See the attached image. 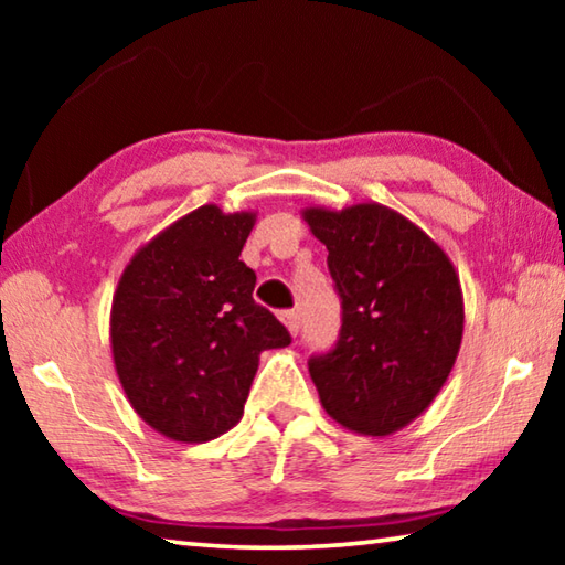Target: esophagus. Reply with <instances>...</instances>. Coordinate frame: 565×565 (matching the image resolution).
Returning a JSON list of instances; mask_svg holds the SVG:
<instances>
[{
	"mask_svg": "<svg viewBox=\"0 0 565 565\" xmlns=\"http://www.w3.org/2000/svg\"><path fill=\"white\" fill-rule=\"evenodd\" d=\"M281 321H284V327H286V331L291 333V337H296V333H299V329H301L299 313H296V311H284L281 313Z\"/></svg>",
	"mask_w": 565,
	"mask_h": 565,
	"instance_id": "1",
	"label": "esophagus"
}]
</instances>
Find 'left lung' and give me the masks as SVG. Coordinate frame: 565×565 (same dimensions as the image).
<instances>
[{
  "label": "left lung",
  "instance_id": "obj_1",
  "mask_svg": "<svg viewBox=\"0 0 565 565\" xmlns=\"http://www.w3.org/2000/svg\"><path fill=\"white\" fill-rule=\"evenodd\" d=\"M341 296L337 349L309 361L321 406L359 436H391L434 404L463 339V291L438 242L384 204L306 206Z\"/></svg>",
  "mask_w": 565,
  "mask_h": 565
}]
</instances>
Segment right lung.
<instances>
[{
    "label": "right lung",
    "mask_w": 565,
    "mask_h": 565,
    "mask_svg": "<svg viewBox=\"0 0 565 565\" xmlns=\"http://www.w3.org/2000/svg\"><path fill=\"white\" fill-rule=\"evenodd\" d=\"M256 212L204 204L139 246L111 299L114 371L157 434L204 444L244 416L259 356L291 343L238 262Z\"/></svg>",
    "instance_id": "right-lung-1"
}]
</instances>
